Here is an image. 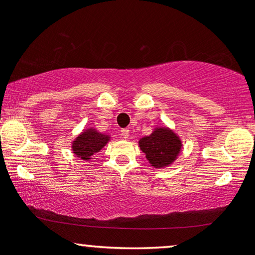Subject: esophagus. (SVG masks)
Instances as JSON below:
<instances>
[{
  "label": "esophagus",
  "mask_w": 255,
  "mask_h": 255,
  "mask_svg": "<svg viewBox=\"0 0 255 255\" xmlns=\"http://www.w3.org/2000/svg\"><path fill=\"white\" fill-rule=\"evenodd\" d=\"M121 136L125 137V139H127V137L129 136V129H128V128H124V129H121Z\"/></svg>",
  "instance_id": "obj_1"
}]
</instances>
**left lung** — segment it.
<instances>
[{
	"label": "left lung",
	"instance_id": "8db88e82",
	"mask_svg": "<svg viewBox=\"0 0 255 255\" xmlns=\"http://www.w3.org/2000/svg\"><path fill=\"white\" fill-rule=\"evenodd\" d=\"M139 146L152 166L164 168L176 159L182 144L174 131L169 128L159 127L151 135L141 137Z\"/></svg>",
	"mask_w": 255,
	"mask_h": 255
}]
</instances>
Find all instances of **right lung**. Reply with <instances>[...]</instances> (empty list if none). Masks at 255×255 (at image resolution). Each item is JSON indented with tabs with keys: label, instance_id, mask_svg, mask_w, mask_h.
Returning a JSON list of instances; mask_svg holds the SVG:
<instances>
[{
	"label": "right lung",
	"instance_id": "add662e5",
	"mask_svg": "<svg viewBox=\"0 0 255 255\" xmlns=\"http://www.w3.org/2000/svg\"><path fill=\"white\" fill-rule=\"evenodd\" d=\"M109 140L110 136L107 134L99 133L93 128H89V129H85V131L73 141V153L80 159L90 160L91 157L101 151Z\"/></svg>",
	"mask_w": 255,
	"mask_h": 255
}]
</instances>
